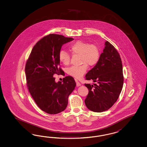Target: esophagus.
<instances>
[{"instance_id": "obj_1", "label": "esophagus", "mask_w": 147, "mask_h": 147, "mask_svg": "<svg viewBox=\"0 0 147 147\" xmlns=\"http://www.w3.org/2000/svg\"><path fill=\"white\" fill-rule=\"evenodd\" d=\"M76 86L77 87H79L81 86V84H80V82L78 81L77 80H76Z\"/></svg>"}]
</instances>
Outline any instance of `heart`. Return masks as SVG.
Masks as SVG:
<instances>
[{
  "label": "heart",
  "instance_id": "obj_1",
  "mask_svg": "<svg viewBox=\"0 0 147 147\" xmlns=\"http://www.w3.org/2000/svg\"><path fill=\"white\" fill-rule=\"evenodd\" d=\"M72 54H80V62L82 65L73 66L67 69L68 75L76 79H80L85 74L90 66L96 65L100 58V49L98 45L78 40L69 46ZM59 60L64 65H68L71 61V55L66 51L61 49L58 54Z\"/></svg>",
  "mask_w": 147,
  "mask_h": 147
}]
</instances>
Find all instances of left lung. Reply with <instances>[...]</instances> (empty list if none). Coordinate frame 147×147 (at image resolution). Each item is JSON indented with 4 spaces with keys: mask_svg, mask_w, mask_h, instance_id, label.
<instances>
[{
    "mask_svg": "<svg viewBox=\"0 0 147 147\" xmlns=\"http://www.w3.org/2000/svg\"><path fill=\"white\" fill-rule=\"evenodd\" d=\"M123 79L120 55L113 45L106 41L98 62L86 75V80L96 82L85 84L89 90L85 100L86 107L94 112L111 108L120 94Z\"/></svg>",
    "mask_w": 147,
    "mask_h": 147,
    "instance_id": "obj_1",
    "label": "left lung"
}]
</instances>
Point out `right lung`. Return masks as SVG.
<instances>
[{"label":"right lung","instance_id":"obj_1","mask_svg":"<svg viewBox=\"0 0 147 147\" xmlns=\"http://www.w3.org/2000/svg\"><path fill=\"white\" fill-rule=\"evenodd\" d=\"M74 39L55 34H50L38 41L32 49L25 66L27 88L37 106L49 114L63 111L68 105L69 95L76 82L67 76L56 82L53 76L63 75L59 67L58 54L62 45Z\"/></svg>","mask_w":147,"mask_h":147}]
</instances>
